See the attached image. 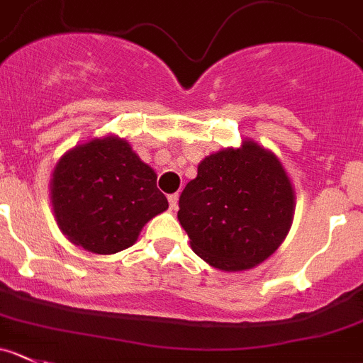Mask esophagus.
I'll use <instances>...</instances> for the list:
<instances>
[{
  "instance_id": "34e87169",
  "label": "esophagus",
  "mask_w": 363,
  "mask_h": 363,
  "mask_svg": "<svg viewBox=\"0 0 363 363\" xmlns=\"http://www.w3.org/2000/svg\"><path fill=\"white\" fill-rule=\"evenodd\" d=\"M177 202H179V195L177 193H174V195H170V197H168V204H170V209H177Z\"/></svg>"
}]
</instances>
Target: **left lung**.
<instances>
[{
  "label": "left lung",
  "instance_id": "8db88e82",
  "mask_svg": "<svg viewBox=\"0 0 363 363\" xmlns=\"http://www.w3.org/2000/svg\"><path fill=\"white\" fill-rule=\"evenodd\" d=\"M177 216L204 262L228 272L245 270L269 258L289 233L294 189L279 159L245 141L199 164Z\"/></svg>",
  "mask_w": 363,
  "mask_h": 363
}]
</instances>
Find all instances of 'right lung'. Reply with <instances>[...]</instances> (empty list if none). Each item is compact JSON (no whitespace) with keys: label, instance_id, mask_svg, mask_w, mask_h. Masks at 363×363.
<instances>
[{"label":"right lung","instance_id":"right-lung-1","mask_svg":"<svg viewBox=\"0 0 363 363\" xmlns=\"http://www.w3.org/2000/svg\"><path fill=\"white\" fill-rule=\"evenodd\" d=\"M155 181V172L120 138L73 148L53 172L52 202L60 231L94 254L127 249L145 223L168 208Z\"/></svg>","mask_w":363,"mask_h":363}]
</instances>
